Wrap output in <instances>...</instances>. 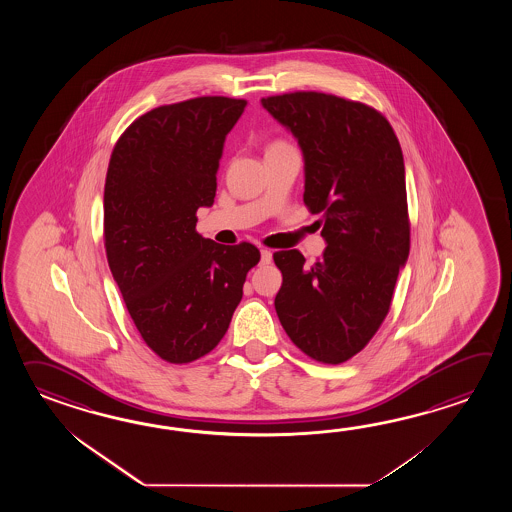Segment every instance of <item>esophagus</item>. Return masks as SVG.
I'll list each match as a JSON object with an SVG mask.
<instances>
[{"label":"esophagus","instance_id":"esophagus-1","mask_svg":"<svg viewBox=\"0 0 512 512\" xmlns=\"http://www.w3.org/2000/svg\"><path fill=\"white\" fill-rule=\"evenodd\" d=\"M260 263L261 265H269L272 261V252L267 251V249H261L260 251Z\"/></svg>","mask_w":512,"mask_h":512}]
</instances>
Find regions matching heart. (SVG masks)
<instances>
[{"label": "heart", "instance_id": "obj_1", "mask_svg": "<svg viewBox=\"0 0 512 512\" xmlns=\"http://www.w3.org/2000/svg\"><path fill=\"white\" fill-rule=\"evenodd\" d=\"M272 146H285V144H283V142H274V144H271L269 148H272Z\"/></svg>", "mask_w": 512, "mask_h": 512}]
</instances>
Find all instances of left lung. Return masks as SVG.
<instances>
[{
	"label": "left lung",
	"mask_w": 512,
	"mask_h": 512,
	"mask_svg": "<svg viewBox=\"0 0 512 512\" xmlns=\"http://www.w3.org/2000/svg\"><path fill=\"white\" fill-rule=\"evenodd\" d=\"M304 153L305 207L322 216V258L274 252V307L307 357L340 364L370 342L410 252L403 150L390 122L362 102L294 91L261 98Z\"/></svg>",
	"instance_id": "obj_1"
}]
</instances>
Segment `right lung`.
I'll list each match as a JSON object with an SVG mask.
<instances>
[{
  "label": "right lung",
  "mask_w": 512,
  "mask_h": 512,
  "mask_svg": "<svg viewBox=\"0 0 512 512\" xmlns=\"http://www.w3.org/2000/svg\"><path fill=\"white\" fill-rule=\"evenodd\" d=\"M243 98L197 97L133 120L109 159L104 245L131 320L155 355L201 359L225 337L260 251L197 234L216 197L223 144Z\"/></svg>",
  "instance_id": "right-lung-1"
}]
</instances>
